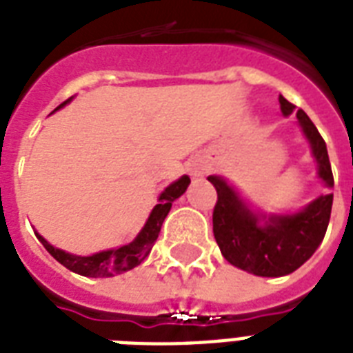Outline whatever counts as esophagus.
<instances>
[{"instance_id":"obj_1","label":"esophagus","mask_w":353,"mask_h":353,"mask_svg":"<svg viewBox=\"0 0 353 353\" xmlns=\"http://www.w3.org/2000/svg\"><path fill=\"white\" fill-rule=\"evenodd\" d=\"M192 174H194V176H199V168H194Z\"/></svg>"}]
</instances>
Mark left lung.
Here are the masks:
<instances>
[{
  "label": "left lung",
  "instance_id": "8db88e82",
  "mask_svg": "<svg viewBox=\"0 0 353 353\" xmlns=\"http://www.w3.org/2000/svg\"><path fill=\"white\" fill-rule=\"evenodd\" d=\"M280 110L285 117L295 106L279 97ZM296 119L302 132L312 144L317 161L319 177L326 187H334L326 143L307 117L299 110ZM218 192L212 212V231L216 243L227 262L256 276H284L299 269L321 245L332 214L334 194L319 196L301 212L285 216L254 214L243 199L220 176H209Z\"/></svg>",
  "mask_w": 353,
  "mask_h": 353
}]
</instances>
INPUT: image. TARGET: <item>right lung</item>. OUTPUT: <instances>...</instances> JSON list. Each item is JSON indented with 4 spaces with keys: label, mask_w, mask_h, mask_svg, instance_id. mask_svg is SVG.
<instances>
[{
    "label": "right lung",
    "mask_w": 353,
    "mask_h": 353,
    "mask_svg": "<svg viewBox=\"0 0 353 353\" xmlns=\"http://www.w3.org/2000/svg\"><path fill=\"white\" fill-rule=\"evenodd\" d=\"M69 101H71V99L62 102L57 110L65 106ZM188 183H190V177L183 176L179 177L177 181L172 183L170 187H166L165 192L159 196V203L155 205L148 221H146V225L143 227V231L139 232L137 238H135L132 243L119 247V249H110V251L97 252V254H91V256H77V254H69V252L62 251V249L52 247L51 243H49L43 236L38 234V232H36V238L41 241V245L46 247L47 251H49V254H51L54 260H58L63 268H68L69 271H73V273H79L82 274V276H91V279L121 274L124 273V271H130V269L137 268L139 263L148 256L155 240H157V236H159L161 225H163L166 214L170 212V207L172 203H174V199L179 198V196L187 190Z\"/></svg>",
    "instance_id": "obj_1"
}]
</instances>
